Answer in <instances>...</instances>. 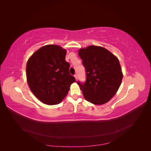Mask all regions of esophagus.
Here are the masks:
<instances>
[{"label": "esophagus", "mask_w": 151, "mask_h": 151, "mask_svg": "<svg viewBox=\"0 0 151 151\" xmlns=\"http://www.w3.org/2000/svg\"><path fill=\"white\" fill-rule=\"evenodd\" d=\"M74 77L76 78V79L77 80V74H76L74 75Z\"/></svg>", "instance_id": "esophagus-1"}]
</instances>
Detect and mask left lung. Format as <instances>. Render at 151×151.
I'll return each instance as SVG.
<instances>
[{"label":"left lung","instance_id":"8db88e82","mask_svg":"<svg viewBox=\"0 0 151 151\" xmlns=\"http://www.w3.org/2000/svg\"><path fill=\"white\" fill-rule=\"evenodd\" d=\"M86 68L85 83L77 81L87 101L103 104L112 98L121 84L123 74L119 60L101 47L91 45L79 50Z\"/></svg>","mask_w":151,"mask_h":151}]
</instances>
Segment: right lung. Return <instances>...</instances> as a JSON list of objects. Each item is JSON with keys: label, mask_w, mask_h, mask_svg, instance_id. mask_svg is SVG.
<instances>
[{"label": "right lung", "mask_w": 151, "mask_h": 151, "mask_svg": "<svg viewBox=\"0 0 151 151\" xmlns=\"http://www.w3.org/2000/svg\"><path fill=\"white\" fill-rule=\"evenodd\" d=\"M66 50L55 45H45L35 52L26 64V77L32 93L49 105L61 103L76 81L65 61Z\"/></svg>", "instance_id": "right-lung-1"}]
</instances>
